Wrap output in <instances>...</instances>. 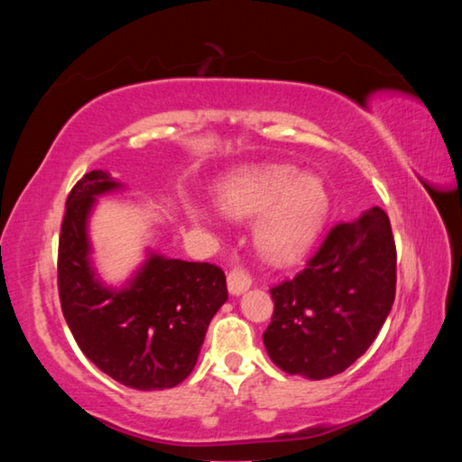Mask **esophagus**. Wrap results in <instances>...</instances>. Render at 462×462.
<instances>
[{"mask_svg": "<svg viewBox=\"0 0 462 462\" xmlns=\"http://www.w3.org/2000/svg\"><path fill=\"white\" fill-rule=\"evenodd\" d=\"M250 283H253V277H250V273L245 267H234L228 273V291L232 295L245 293Z\"/></svg>", "mask_w": 462, "mask_h": 462, "instance_id": "esophagus-1", "label": "esophagus"}]
</instances>
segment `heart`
Wrapping results in <instances>:
<instances>
[{"label":"heart","instance_id":"heart-1","mask_svg":"<svg viewBox=\"0 0 462 462\" xmlns=\"http://www.w3.org/2000/svg\"><path fill=\"white\" fill-rule=\"evenodd\" d=\"M217 206L230 217H256L254 245L264 261L291 264L314 245L328 216V193L318 177L285 165L248 167L217 187ZM191 220H208L198 203L185 208Z\"/></svg>","mask_w":462,"mask_h":462}]
</instances>
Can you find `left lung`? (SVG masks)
<instances>
[{"label": "left lung", "mask_w": 462, "mask_h": 462, "mask_svg": "<svg viewBox=\"0 0 462 462\" xmlns=\"http://www.w3.org/2000/svg\"><path fill=\"white\" fill-rule=\"evenodd\" d=\"M395 264L393 232L381 208L336 224L306 269L271 289L275 311L263 334L271 361L314 381L346 371L385 324Z\"/></svg>", "instance_id": "8db88e82"}]
</instances>
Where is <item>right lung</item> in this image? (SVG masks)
<instances>
[{"instance_id": "obj_1", "label": "right lung", "mask_w": 462, "mask_h": 462, "mask_svg": "<svg viewBox=\"0 0 462 462\" xmlns=\"http://www.w3.org/2000/svg\"><path fill=\"white\" fill-rule=\"evenodd\" d=\"M120 187L106 171H91L69 193L57 263L62 316L99 371L132 389H171L189 377L208 326L228 300L226 275L216 264L148 253L122 289L101 283L88 222L96 198Z\"/></svg>"}]
</instances>
